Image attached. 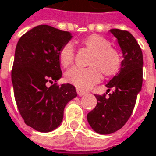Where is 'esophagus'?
Here are the masks:
<instances>
[{"label":"esophagus","instance_id":"34e87169","mask_svg":"<svg viewBox=\"0 0 156 156\" xmlns=\"http://www.w3.org/2000/svg\"><path fill=\"white\" fill-rule=\"evenodd\" d=\"M76 90H77V93H78V96H83L84 94H86V92L83 91V90H81V89H79V88H77Z\"/></svg>","mask_w":156,"mask_h":156}]
</instances>
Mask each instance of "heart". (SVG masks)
Here are the masks:
<instances>
[{"instance_id": "obj_1", "label": "heart", "mask_w": 156, "mask_h": 156, "mask_svg": "<svg viewBox=\"0 0 156 156\" xmlns=\"http://www.w3.org/2000/svg\"><path fill=\"white\" fill-rule=\"evenodd\" d=\"M87 50L93 53L88 62V68L73 67L65 73L67 82L80 89H88L100 82L101 74L105 77L116 75L122 68L123 57L121 52L110 47V41L106 38L92 34L82 40ZM62 66L69 67L75 58V49L71 43L62 47L58 55Z\"/></svg>"}]
</instances>
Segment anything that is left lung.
I'll use <instances>...</instances> for the list:
<instances>
[{
  "mask_svg": "<svg viewBox=\"0 0 156 156\" xmlns=\"http://www.w3.org/2000/svg\"><path fill=\"white\" fill-rule=\"evenodd\" d=\"M122 49L124 60L119 73L108 84L107 94H95L96 107L87 114V121L94 131L100 134H110L120 130L133 113L137 95L143 81V55L140 45L127 31L111 29Z\"/></svg>",
  "mask_w": 156,
  "mask_h": 156,
  "instance_id": "1",
  "label": "left lung"
}]
</instances>
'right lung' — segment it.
<instances>
[{"label": "right lung", "mask_w": 156, "mask_h": 156, "mask_svg": "<svg viewBox=\"0 0 156 156\" xmlns=\"http://www.w3.org/2000/svg\"><path fill=\"white\" fill-rule=\"evenodd\" d=\"M70 39L69 32L41 24L17 42L11 70L15 100L24 123L38 132L58 127L66 104L77 96L72 85L56 83L62 77L59 51Z\"/></svg>", "instance_id": "right-lung-1"}]
</instances>
